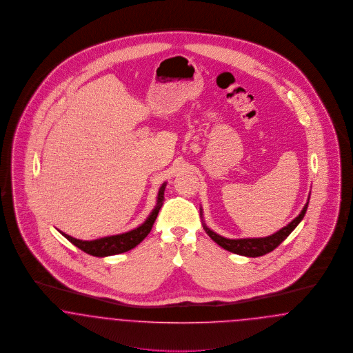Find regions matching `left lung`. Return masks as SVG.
Segmentation results:
<instances>
[{
  "mask_svg": "<svg viewBox=\"0 0 353 353\" xmlns=\"http://www.w3.org/2000/svg\"><path fill=\"white\" fill-rule=\"evenodd\" d=\"M308 203H310V196H308V201L307 203L304 204L303 210L300 211V214L297 215L296 218L291 223H288L285 227H283L281 230L276 231L275 234L270 235V236H265V238H241V239H228V238H224L222 235L214 232L212 230H210L203 219H202V224H203L204 231L207 232V235L215 241L216 244H219L222 248L230 251V252H234L236 255H241V256H248V258H258L261 255H265L271 251H274L279 244L281 241H284L295 228L297 227V224L303 221L305 212H307V208H308ZM201 214L203 215L202 212V208H201ZM203 218V216H202Z\"/></svg>",
  "mask_w": 353,
  "mask_h": 353,
  "instance_id": "obj_1",
  "label": "left lung"
}]
</instances>
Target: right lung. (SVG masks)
<instances>
[{
    "mask_svg": "<svg viewBox=\"0 0 353 353\" xmlns=\"http://www.w3.org/2000/svg\"><path fill=\"white\" fill-rule=\"evenodd\" d=\"M166 182L159 187L158 191V196H157V204L152 208V211L150 212L148 219L142 223L141 225H138L137 228L123 232V234H118V235H110V236H103L99 239H94V241H81L73 238L62 231H59L68 241L73 243L79 250L85 251L89 255L98 256V258H105V256H112L117 254H122L126 251H130L134 247H137L141 241H143L151 231L152 224L155 222L158 212L163 204L165 199V188H166Z\"/></svg>",
    "mask_w": 353,
    "mask_h": 353,
    "instance_id": "obj_1",
    "label": "right lung"
}]
</instances>
